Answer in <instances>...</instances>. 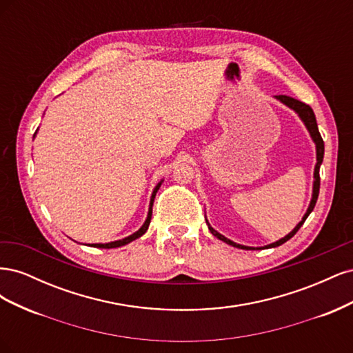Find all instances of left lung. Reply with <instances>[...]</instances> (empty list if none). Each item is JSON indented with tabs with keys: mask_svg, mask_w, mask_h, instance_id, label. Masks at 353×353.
Segmentation results:
<instances>
[{
	"mask_svg": "<svg viewBox=\"0 0 353 353\" xmlns=\"http://www.w3.org/2000/svg\"><path fill=\"white\" fill-rule=\"evenodd\" d=\"M276 99H279L280 101H283L285 105H288V108H292L293 110H296V112L299 113V116L302 117V121L305 122V125H306V128L309 130V132H311L312 140H314L315 144H316V165H315V174H314V176H315V181H314V194H312L311 205H309V209H307V212L305 213L303 219L297 223V227H296L290 234H288V236H285L284 239H281V240H279V241H275V243H272V244H270V245H266V248H268V249H270V248H276V245H281V244L285 243L287 240H290V239L294 236V234L299 231V228H301V227L303 225V222H305L306 218L309 216V213H311V212L314 210L315 203H316V200H318V194H319V166H321L323 159H324V141H323L321 134H319V131H318L316 119H315V114H314V110L311 109V105H307V104H305V103H302V101H299V100H296V99H293V97H288V95H276ZM206 223H208V221H206ZM208 227H209L210 232H212L213 236H215L216 239H219V240H222V241H225V243L230 244V245H234V248L245 249V250L253 249V248H248V245H241V244L234 243V241L225 239L223 236H221V234H219L218 231L213 230V228L209 225V223H208Z\"/></svg>",
	"mask_w": 353,
	"mask_h": 353,
	"instance_id": "1",
	"label": "left lung"
}]
</instances>
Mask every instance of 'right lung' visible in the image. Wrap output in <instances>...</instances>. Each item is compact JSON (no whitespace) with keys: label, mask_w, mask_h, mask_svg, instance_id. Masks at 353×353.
Masks as SVG:
<instances>
[{"label":"right lung","mask_w":353,"mask_h":353,"mask_svg":"<svg viewBox=\"0 0 353 353\" xmlns=\"http://www.w3.org/2000/svg\"><path fill=\"white\" fill-rule=\"evenodd\" d=\"M160 185H162V183H159V184L156 185L154 191H153V194H152V201H150V210H148V216H147V219H145V222H144V225H143L140 230H138L137 232H134L132 236L126 237V239H123V240H119V241H112V243H105V244H92V248H100V249H114V248H121V245H125V244H128V243H131L132 240H135V239H138V237H141L143 234L147 231V228H148V223H150L154 196H156V193H157V190H159V187H160Z\"/></svg>","instance_id":"right-lung-1"}]
</instances>
